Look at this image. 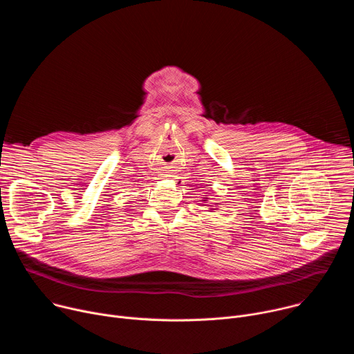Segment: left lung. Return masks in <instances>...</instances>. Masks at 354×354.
<instances>
[{
	"mask_svg": "<svg viewBox=\"0 0 354 354\" xmlns=\"http://www.w3.org/2000/svg\"><path fill=\"white\" fill-rule=\"evenodd\" d=\"M205 201H206V200H205ZM210 210H214V209H210Z\"/></svg>",
	"mask_w": 354,
	"mask_h": 354,
	"instance_id": "8db88e82",
	"label": "left lung"
}]
</instances>
